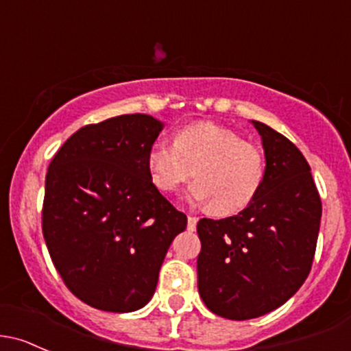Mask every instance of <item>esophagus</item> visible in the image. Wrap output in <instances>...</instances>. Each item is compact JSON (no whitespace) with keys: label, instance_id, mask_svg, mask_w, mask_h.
Masks as SVG:
<instances>
[{"label":"esophagus","instance_id":"34e87169","mask_svg":"<svg viewBox=\"0 0 351 351\" xmlns=\"http://www.w3.org/2000/svg\"><path fill=\"white\" fill-rule=\"evenodd\" d=\"M197 222H198V219L197 217H193V215H188V230H195V228H197Z\"/></svg>","mask_w":351,"mask_h":351}]
</instances>
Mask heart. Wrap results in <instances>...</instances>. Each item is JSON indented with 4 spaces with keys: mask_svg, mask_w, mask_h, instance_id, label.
Masks as SVG:
<instances>
[{
    "mask_svg": "<svg viewBox=\"0 0 351 351\" xmlns=\"http://www.w3.org/2000/svg\"><path fill=\"white\" fill-rule=\"evenodd\" d=\"M146 168L151 183L161 193L178 190L195 169L198 180L188 190V198L212 206L219 215L245 208L259 193L265 175L263 151L215 123L183 128L175 145L154 143L147 151Z\"/></svg>",
    "mask_w": 351,
    "mask_h": 351,
    "instance_id": "obj_1",
    "label": "heart"
}]
</instances>
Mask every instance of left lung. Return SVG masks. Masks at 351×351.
Listing matches in <instances>:
<instances>
[{
    "label": "left lung",
    "mask_w": 351,
    "mask_h": 351,
    "mask_svg": "<svg viewBox=\"0 0 351 351\" xmlns=\"http://www.w3.org/2000/svg\"><path fill=\"white\" fill-rule=\"evenodd\" d=\"M263 139L265 175L237 215L197 225L198 293L227 319H252L296 294L311 271L322 200L311 168L286 136L252 121Z\"/></svg>",
    "instance_id": "obj_1"
}]
</instances>
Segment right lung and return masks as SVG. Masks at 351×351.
<instances>
[{"instance_id":"obj_1","label":"right lung","mask_w":351,"mask_h":351,"mask_svg":"<svg viewBox=\"0 0 351 351\" xmlns=\"http://www.w3.org/2000/svg\"><path fill=\"white\" fill-rule=\"evenodd\" d=\"M163 123L124 114L73 132L45 178L42 228L65 286L92 308L131 313L153 298L173 239L186 228L146 168Z\"/></svg>"}]
</instances>
